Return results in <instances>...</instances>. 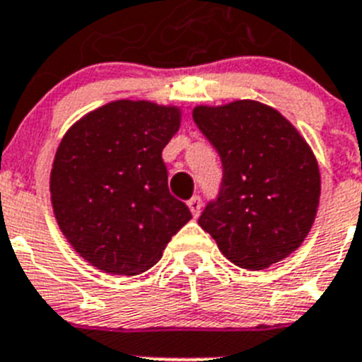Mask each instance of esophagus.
<instances>
[{
	"label": "esophagus",
	"instance_id": "1",
	"mask_svg": "<svg viewBox=\"0 0 362 362\" xmlns=\"http://www.w3.org/2000/svg\"><path fill=\"white\" fill-rule=\"evenodd\" d=\"M187 204H188V209H190L192 216H194V217L199 216V212H201V204H203V203H201V197H199V196H194V197H192L190 201H188Z\"/></svg>",
	"mask_w": 362,
	"mask_h": 362
}]
</instances>
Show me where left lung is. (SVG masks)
Instances as JSON below:
<instances>
[{"label": "left lung", "mask_w": 362, "mask_h": 362, "mask_svg": "<svg viewBox=\"0 0 362 362\" xmlns=\"http://www.w3.org/2000/svg\"><path fill=\"white\" fill-rule=\"evenodd\" d=\"M197 129L223 165L216 199L197 223L233 264L263 270L305 241L321 175L312 150L279 112L257 101L197 107Z\"/></svg>", "instance_id": "obj_1"}]
</instances>
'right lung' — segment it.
Here are the masks:
<instances>
[{
    "instance_id": "1",
    "label": "right lung",
    "mask_w": 362,
    "mask_h": 362,
    "mask_svg": "<svg viewBox=\"0 0 362 362\" xmlns=\"http://www.w3.org/2000/svg\"><path fill=\"white\" fill-rule=\"evenodd\" d=\"M179 116L174 107L123 99L79 119L59 143L50 174L54 214L92 267L119 276L146 272L192 219L168 190L161 158Z\"/></svg>"
}]
</instances>
